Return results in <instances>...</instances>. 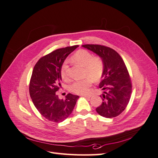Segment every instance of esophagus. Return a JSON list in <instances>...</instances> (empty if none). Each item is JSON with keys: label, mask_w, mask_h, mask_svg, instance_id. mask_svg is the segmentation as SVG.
<instances>
[{"label": "esophagus", "mask_w": 158, "mask_h": 158, "mask_svg": "<svg viewBox=\"0 0 158 158\" xmlns=\"http://www.w3.org/2000/svg\"><path fill=\"white\" fill-rule=\"evenodd\" d=\"M82 96H84V97H85V98H90L91 96H92V95L91 94H87V95H82Z\"/></svg>", "instance_id": "1"}]
</instances>
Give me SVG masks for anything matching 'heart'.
Returning a JSON list of instances; mask_svg holds the SVG:
<instances>
[{
    "mask_svg": "<svg viewBox=\"0 0 158 158\" xmlns=\"http://www.w3.org/2000/svg\"><path fill=\"white\" fill-rule=\"evenodd\" d=\"M74 63L79 64L84 67V79L76 80L72 83L69 89L72 92L78 94H86L94 81H98L102 78L105 69L103 59L99 56H94L92 52L85 49L76 51L71 58ZM61 77L64 80H69V65L65 61L60 69Z\"/></svg>",
    "mask_w": 158,
    "mask_h": 158,
    "instance_id": "obj_1",
    "label": "heart"
}]
</instances>
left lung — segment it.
I'll list each match as a JSON object with an SVG mask.
<instances>
[{
	"instance_id": "1",
	"label": "left lung",
	"mask_w": 158,
	"mask_h": 158,
	"mask_svg": "<svg viewBox=\"0 0 158 158\" xmlns=\"http://www.w3.org/2000/svg\"><path fill=\"white\" fill-rule=\"evenodd\" d=\"M103 59L105 69L99 83L103 90V102L96 108L100 115L113 118L119 115L127 106L132 94V81L122 57L109 47L97 44L83 45Z\"/></svg>"
}]
</instances>
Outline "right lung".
<instances>
[{
	"instance_id": "right-lung-1",
	"label": "right lung",
	"mask_w": 158,
	"mask_h": 158,
	"mask_svg": "<svg viewBox=\"0 0 158 158\" xmlns=\"http://www.w3.org/2000/svg\"><path fill=\"white\" fill-rule=\"evenodd\" d=\"M78 45L56 49L37 62L31 76L29 91L38 111L47 120L63 121L73 112L78 95L68 94L64 99L57 95L60 86V69L65 59Z\"/></svg>"
}]
</instances>
